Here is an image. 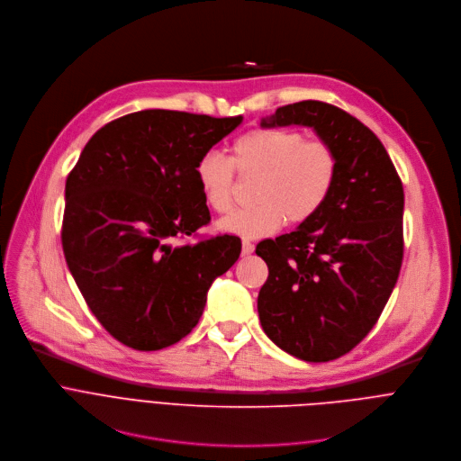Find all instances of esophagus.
<instances>
[{
	"instance_id": "obj_1",
	"label": "esophagus",
	"mask_w": 461,
	"mask_h": 461,
	"mask_svg": "<svg viewBox=\"0 0 461 461\" xmlns=\"http://www.w3.org/2000/svg\"><path fill=\"white\" fill-rule=\"evenodd\" d=\"M255 246L249 240H242V255H251Z\"/></svg>"
}]
</instances>
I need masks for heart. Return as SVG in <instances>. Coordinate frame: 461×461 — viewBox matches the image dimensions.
Returning <instances> with one entry per match:
<instances>
[{
    "instance_id": "1",
    "label": "heart",
    "mask_w": 461,
    "mask_h": 461,
    "mask_svg": "<svg viewBox=\"0 0 461 461\" xmlns=\"http://www.w3.org/2000/svg\"><path fill=\"white\" fill-rule=\"evenodd\" d=\"M339 160L334 148L319 139L306 140L299 131L257 127L239 137L230 160L206 153L194 166V180L203 201L215 213H226L233 203L235 171L257 176L251 201L217 222L224 233L258 239L276 233L286 221L308 222L330 196Z\"/></svg>"
}]
</instances>
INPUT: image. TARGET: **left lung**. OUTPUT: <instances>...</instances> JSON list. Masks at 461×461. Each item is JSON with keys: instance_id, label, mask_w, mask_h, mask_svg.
I'll use <instances>...</instances> for the list:
<instances>
[{"instance_id": "left-lung-1", "label": "left lung", "mask_w": 461, "mask_h": 461, "mask_svg": "<svg viewBox=\"0 0 461 461\" xmlns=\"http://www.w3.org/2000/svg\"><path fill=\"white\" fill-rule=\"evenodd\" d=\"M304 125L330 144L339 169L308 222L255 253L268 265L257 299L265 334L310 363L332 361L377 322L403 260L402 178L372 131L347 111L304 100L279 107L260 127Z\"/></svg>"}]
</instances>
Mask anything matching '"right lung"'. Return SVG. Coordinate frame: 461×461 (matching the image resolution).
I'll use <instances>...</instances> for the list:
<instances>
[{
	"label": "right lung",
	"instance_id": "add662e5",
	"mask_svg": "<svg viewBox=\"0 0 461 461\" xmlns=\"http://www.w3.org/2000/svg\"><path fill=\"white\" fill-rule=\"evenodd\" d=\"M146 109L105 123L65 182L61 246L87 306L135 350L178 343L199 322L212 283L240 255L219 235L173 244L210 222L194 166L240 125Z\"/></svg>",
	"mask_w": 461,
	"mask_h": 461
}]
</instances>
